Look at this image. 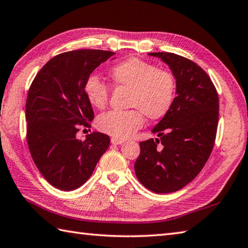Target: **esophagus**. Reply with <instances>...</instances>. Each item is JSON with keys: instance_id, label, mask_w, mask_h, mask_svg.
I'll return each instance as SVG.
<instances>
[{"instance_id": "1", "label": "esophagus", "mask_w": 248, "mask_h": 248, "mask_svg": "<svg viewBox=\"0 0 248 248\" xmlns=\"http://www.w3.org/2000/svg\"><path fill=\"white\" fill-rule=\"evenodd\" d=\"M110 143L113 145H120L124 143V140H119V139H116V138H113L110 140Z\"/></svg>"}]
</instances>
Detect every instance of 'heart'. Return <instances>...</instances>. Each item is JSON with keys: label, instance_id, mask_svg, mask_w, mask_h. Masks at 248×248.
Returning a JSON list of instances; mask_svg holds the SVG:
<instances>
[{"label": "heart", "instance_id": "obj_1", "mask_svg": "<svg viewBox=\"0 0 248 248\" xmlns=\"http://www.w3.org/2000/svg\"><path fill=\"white\" fill-rule=\"evenodd\" d=\"M115 88L130 91L128 108L124 111H109L98 119V129L116 139H127L144 125V116L152 120L162 119L174 103L176 95V78L173 73L159 69L153 63L129 58L116 63L108 70ZM85 93L89 103L98 109L108 104L109 88L98 77L86 80Z\"/></svg>", "mask_w": 248, "mask_h": 248}]
</instances>
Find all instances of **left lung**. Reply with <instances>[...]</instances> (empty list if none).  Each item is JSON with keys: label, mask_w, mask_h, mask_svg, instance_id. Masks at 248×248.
Returning <instances> with one entry per match:
<instances>
[{"label": "left lung", "mask_w": 248, "mask_h": 248, "mask_svg": "<svg viewBox=\"0 0 248 248\" xmlns=\"http://www.w3.org/2000/svg\"><path fill=\"white\" fill-rule=\"evenodd\" d=\"M169 64L176 78L175 100L153 129L159 139L140 143L137 177L156 193L177 191L195 178L214 146L219 101L210 76L195 62L172 52H149Z\"/></svg>", "instance_id": "obj_1"}]
</instances>
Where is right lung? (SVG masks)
<instances>
[{
  "label": "right lung",
  "mask_w": 248,
  "mask_h": 248,
  "mask_svg": "<svg viewBox=\"0 0 248 248\" xmlns=\"http://www.w3.org/2000/svg\"><path fill=\"white\" fill-rule=\"evenodd\" d=\"M115 52L78 49L51 58L34 77L26 104L27 143L46 181L70 191L88 181L109 146V137L92 132L77 140L79 128H90L94 113L85 93L86 80Z\"/></svg>",
  "instance_id": "add662e5"
}]
</instances>
